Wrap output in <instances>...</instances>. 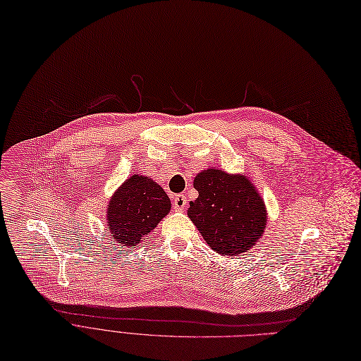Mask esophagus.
I'll return each instance as SVG.
<instances>
[{"mask_svg": "<svg viewBox=\"0 0 361 361\" xmlns=\"http://www.w3.org/2000/svg\"><path fill=\"white\" fill-rule=\"evenodd\" d=\"M186 204H188V200H186V197H185L183 194L175 195V198H173V209H175L176 212L183 210V209L186 207Z\"/></svg>", "mask_w": 361, "mask_h": 361, "instance_id": "34e87169", "label": "esophagus"}]
</instances>
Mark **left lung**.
Returning a JSON list of instances; mask_svg holds the SVG:
<instances>
[{
    "label": "left lung",
    "mask_w": 361,
    "mask_h": 361,
    "mask_svg": "<svg viewBox=\"0 0 361 361\" xmlns=\"http://www.w3.org/2000/svg\"><path fill=\"white\" fill-rule=\"evenodd\" d=\"M198 198L188 216L209 247L223 255H238L262 238L267 213L263 198L244 175L219 169L202 170L194 179Z\"/></svg>",
    "instance_id": "obj_1"
}]
</instances>
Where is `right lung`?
<instances>
[{"instance_id":"add662e5","label":"right lung","mask_w":361,"mask_h":361,"mask_svg":"<svg viewBox=\"0 0 361 361\" xmlns=\"http://www.w3.org/2000/svg\"><path fill=\"white\" fill-rule=\"evenodd\" d=\"M170 212V198L152 179L133 175L110 198L107 226L113 241L122 247H136Z\"/></svg>"}]
</instances>
